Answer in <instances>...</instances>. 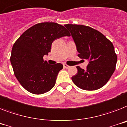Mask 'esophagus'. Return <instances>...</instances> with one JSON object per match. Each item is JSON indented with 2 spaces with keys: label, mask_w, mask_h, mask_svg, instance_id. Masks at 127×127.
<instances>
[{
  "label": "esophagus",
  "mask_w": 127,
  "mask_h": 127,
  "mask_svg": "<svg viewBox=\"0 0 127 127\" xmlns=\"http://www.w3.org/2000/svg\"><path fill=\"white\" fill-rule=\"evenodd\" d=\"M64 67L65 69H69L70 67V66H69V65H67L66 64H64Z\"/></svg>",
  "instance_id": "34e87169"
}]
</instances>
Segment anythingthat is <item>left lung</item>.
Here are the masks:
<instances>
[{
    "instance_id": "obj_1",
    "label": "left lung",
    "mask_w": 127,
    "mask_h": 127,
    "mask_svg": "<svg viewBox=\"0 0 127 127\" xmlns=\"http://www.w3.org/2000/svg\"><path fill=\"white\" fill-rule=\"evenodd\" d=\"M79 52L78 56L89 61L87 69L77 66L72 77L74 84L86 91H95L107 83L115 69L117 58L114 47L102 33L83 25L67 24Z\"/></svg>"
}]
</instances>
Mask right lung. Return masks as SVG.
<instances>
[{
	"label": "right lung",
	"instance_id": "add662e5",
	"mask_svg": "<svg viewBox=\"0 0 127 127\" xmlns=\"http://www.w3.org/2000/svg\"><path fill=\"white\" fill-rule=\"evenodd\" d=\"M65 36L70 35L63 25L44 22L30 27L16 40L10 62L16 77L25 90L42 94L53 88L63 65L48 64L43 56L48 55L54 40Z\"/></svg>",
	"mask_w": 127,
	"mask_h": 127
}]
</instances>
